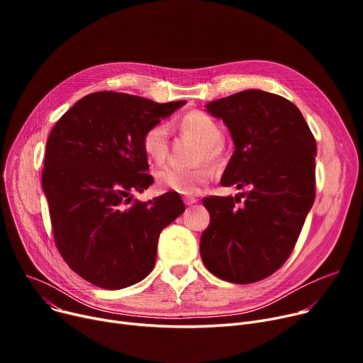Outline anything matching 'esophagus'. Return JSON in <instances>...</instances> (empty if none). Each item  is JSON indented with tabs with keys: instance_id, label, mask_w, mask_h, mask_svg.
I'll return each instance as SVG.
<instances>
[{
	"instance_id": "34e87169",
	"label": "esophagus",
	"mask_w": 363,
	"mask_h": 363,
	"mask_svg": "<svg viewBox=\"0 0 363 363\" xmlns=\"http://www.w3.org/2000/svg\"><path fill=\"white\" fill-rule=\"evenodd\" d=\"M184 203H185L186 206H193L194 203H197V199H196V197H191V196H185V197H184Z\"/></svg>"
}]
</instances>
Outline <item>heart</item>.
<instances>
[{"mask_svg":"<svg viewBox=\"0 0 363 363\" xmlns=\"http://www.w3.org/2000/svg\"><path fill=\"white\" fill-rule=\"evenodd\" d=\"M179 128L184 132L191 133L200 143L199 160L207 159L218 162L222 157V126L208 114L194 110L188 111L181 118ZM143 148L150 160L162 163L169 152V129L164 123L150 126L143 135ZM212 178V169L206 164L194 167H182L177 164H166L156 172L157 184L179 194H196L199 189Z\"/></svg>","mask_w":363,"mask_h":363,"instance_id":"heart-1","label":"heart"}]
</instances>
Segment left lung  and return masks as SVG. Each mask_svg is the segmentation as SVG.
<instances>
[{
	"instance_id": "left-lung-1",
	"label": "left lung",
	"mask_w": 363,
	"mask_h": 363,
	"mask_svg": "<svg viewBox=\"0 0 363 363\" xmlns=\"http://www.w3.org/2000/svg\"><path fill=\"white\" fill-rule=\"evenodd\" d=\"M206 110L222 119L235 147L220 184L247 191L203 199L211 223L201 260L223 281L252 284L278 271L294 249L315 200L316 143L300 110L277 94L245 89Z\"/></svg>"
}]
</instances>
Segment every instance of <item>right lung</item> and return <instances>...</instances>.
I'll list each match as a JSON object with an SVG mask.
<instances>
[{
  "label": "right lung",
  "mask_w": 363,
  "mask_h": 363,
  "mask_svg": "<svg viewBox=\"0 0 363 363\" xmlns=\"http://www.w3.org/2000/svg\"><path fill=\"white\" fill-rule=\"evenodd\" d=\"M184 104L100 91L74 103L50 132L43 189L54 241L69 268L100 289L143 281L163 228L185 211L174 191L128 206L132 193L155 182L145 174L144 132Z\"/></svg>",
  "instance_id": "1"
}]
</instances>
